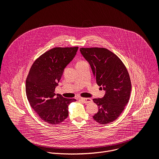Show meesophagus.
Wrapping results in <instances>:
<instances>
[{
  "instance_id": "1",
  "label": "esophagus",
  "mask_w": 159,
  "mask_h": 159,
  "mask_svg": "<svg viewBox=\"0 0 159 159\" xmlns=\"http://www.w3.org/2000/svg\"><path fill=\"white\" fill-rule=\"evenodd\" d=\"M80 99L81 101H82L85 104H88V103H90V102H91L93 101V100L90 98H80Z\"/></svg>"
}]
</instances>
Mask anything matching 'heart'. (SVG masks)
<instances>
[{
  "label": "heart",
  "mask_w": 159,
  "mask_h": 159,
  "mask_svg": "<svg viewBox=\"0 0 159 159\" xmlns=\"http://www.w3.org/2000/svg\"><path fill=\"white\" fill-rule=\"evenodd\" d=\"M83 61H79L78 63H80V62H83Z\"/></svg>",
  "instance_id": "obj_1"
}]
</instances>
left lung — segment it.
<instances>
[{
    "label": "left lung",
    "mask_w": 159,
    "mask_h": 159,
    "mask_svg": "<svg viewBox=\"0 0 159 159\" xmlns=\"http://www.w3.org/2000/svg\"><path fill=\"white\" fill-rule=\"evenodd\" d=\"M80 53L89 63L96 82L105 91L102 98L93 99L99 111L94 120L106 125L116 120L128 104L131 84L126 68L120 58L104 48H81Z\"/></svg>",
    "instance_id": "left-lung-1"
}]
</instances>
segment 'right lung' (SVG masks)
Returning a JSON list of instances; mask_svg holds the SVG:
<instances>
[{
  "label": "right lung",
  "mask_w": 159,
  "mask_h": 159,
  "mask_svg": "<svg viewBox=\"0 0 159 159\" xmlns=\"http://www.w3.org/2000/svg\"><path fill=\"white\" fill-rule=\"evenodd\" d=\"M79 47H56L41 55L32 65L26 80V93L31 107L44 121L58 125L69 116L68 106L76 101L54 92L64 69Z\"/></svg>",
  "instance_id": "obj_1"
}]
</instances>
